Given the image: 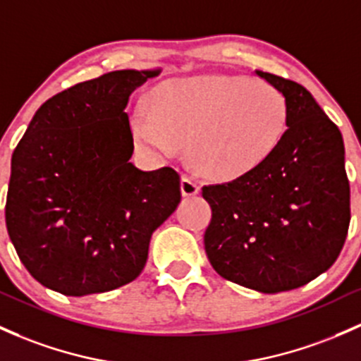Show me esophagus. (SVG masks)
<instances>
[{
	"mask_svg": "<svg viewBox=\"0 0 361 361\" xmlns=\"http://www.w3.org/2000/svg\"><path fill=\"white\" fill-rule=\"evenodd\" d=\"M180 191H182V196H185V197L196 196L197 192H200V185L196 184L195 179H191V177L184 176L180 179Z\"/></svg>",
	"mask_w": 361,
	"mask_h": 361,
	"instance_id": "esophagus-1",
	"label": "esophagus"
}]
</instances>
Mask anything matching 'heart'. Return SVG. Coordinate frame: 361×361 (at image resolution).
<instances>
[{
    "label": "heart",
    "instance_id": "b5f03b06",
    "mask_svg": "<svg viewBox=\"0 0 361 361\" xmlns=\"http://www.w3.org/2000/svg\"><path fill=\"white\" fill-rule=\"evenodd\" d=\"M288 120V99L272 84L208 73L160 84L148 114L134 115L133 134L139 148L158 158H172L185 142L197 172L234 180L272 157Z\"/></svg>",
    "mask_w": 361,
    "mask_h": 361
}]
</instances>
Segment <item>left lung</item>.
<instances>
[{"label": "left lung", "instance_id": "8db88e82", "mask_svg": "<svg viewBox=\"0 0 361 361\" xmlns=\"http://www.w3.org/2000/svg\"><path fill=\"white\" fill-rule=\"evenodd\" d=\"M255 73L288 99V130L257 170L204 185L212 207L204 250L224 279L275 294L308 284L339 257L350 226V182L343 135L312 92Z\"/></svg>", "mask_w": 361, "mask_h": 361}]
</instances>
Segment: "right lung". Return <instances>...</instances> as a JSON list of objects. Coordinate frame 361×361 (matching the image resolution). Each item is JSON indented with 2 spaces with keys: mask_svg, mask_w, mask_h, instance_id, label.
I'll return each instance as SVG.
<instances>
[{
  "mask_svg": "<svg viewBox=\"0 0 361 361\" xmlns=\"http://www.w3.org/2000/svg\"><path fill=\"white\" fill-rule=\"evenodd\" d=\"M161 68L115 71L42 103L11 157L6 228L18 258L65 296L133 282L153 232L180 203L170 166L145 172L130 157V94Z\"/></svg>",
  "mask_w": 361,
  "mask_h": 361,
  "instance_id": "obj_1",
  "label": "right lung"
}]
</instances>
